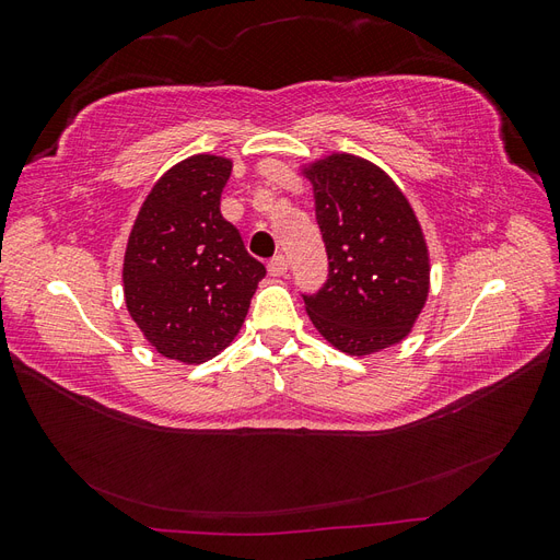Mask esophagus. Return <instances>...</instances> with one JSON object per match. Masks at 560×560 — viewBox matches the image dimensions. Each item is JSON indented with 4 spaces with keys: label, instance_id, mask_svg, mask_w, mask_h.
<instances>
[{
    "label": "esophagus",
    "instance_id": "obj_1",
    "mask_svg": "<svg viewBox=\"0 0 560 560\" xmlns=\"http://www.w3.org/2000/svg\"><path fill=\"white\" fill-rule=\"evenodd\" d=\"M268 273L273 278H280L287 273V259L282 257V254H276V257L268 261Z\"/></svg>",
    "mask_w": 560,
    "mask_h": 560
}]
</instances>
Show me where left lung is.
I'll list each match as a JSON object with an SVG mask.
<instances>
[{
  "instance_id": "left-lung-1",
  "label": "left lung",
  "mask_w": 560,
  "mask_h": 560,
  "mask_svg": "<svg viewBox=\"0 0 560 560\" xmlns=\"http://www.w3.org/2000/svg\"><path fill=\"white\" fill-rule=\"evenodd\" d=\"M329 278L303 303L315 329L348 354H371L411 331L430 292V254L411 202L378 165L331 154L303 171Z\"/></svg>"
}]
</instances>
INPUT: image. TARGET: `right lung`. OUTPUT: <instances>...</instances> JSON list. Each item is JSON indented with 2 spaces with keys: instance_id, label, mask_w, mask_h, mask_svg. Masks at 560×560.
<instances>
[{
  "instance_id": "right-lung-1",
  "label": "right lung",
  "mask_w": 560,
  "mask_h": 560,
  "mask_svg": "<svg viewBox=\"0 0 560 560\" xmlns=\"http://www.w3.org/2000/svg\"><path fill=\"white\" fill-rule=\"evenodd\" d=\"M233 163L196 154L173 165L135 219L124 294L130 317L163 358L200 364L241 331L266 276L219 200Z\"/></svg>"
}]
</instances>
